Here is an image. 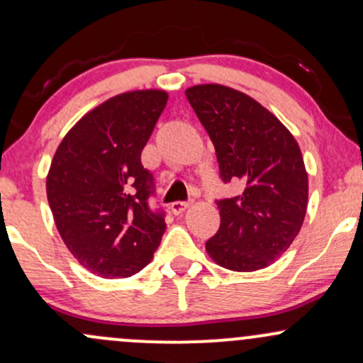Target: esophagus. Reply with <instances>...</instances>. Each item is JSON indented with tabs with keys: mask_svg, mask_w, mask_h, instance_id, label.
<instances>
[{
	"mask_svg": "<svg viewBox=\"0 0 363 363\" xmlns=\"http://www.w3.org/2000/svg\"><path fill=\"white\" fill-rule=\"evenodd\" d=\"M191 203H186V201H174L170 203V210H172L174 215H181L184 213V211L189 208Z\"/></svg>",
	"mask_w": 363,
	"mask_h": 363,
	"instance_id": "esophagus-1",
	"label": "esophagus"
}]
</instances>
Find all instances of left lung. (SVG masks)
<instances>
[{
    "mask_svg": "<svg viewBox=\"0 0 363 363\" xmlns=\"http://www.w3.org/2000/svg\"><path fill=\"white\" fill-rule=\"evenodd\" d=\"M186 97L213 141L223 182H240L242 193L218 199V232L206 252L232 272H257L273 264L301 232L309 179L291 133L266 107L242 91L208 83Z\"/></svg>",
    "mask_w": 363,
    "mask_h": 363,
    "instance_id": "left-lung-1",
    "label": "left lung"
}]
</instances>
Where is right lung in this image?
Returning <instances> with one entry per match:
<instances>
[{"instance_id":"add662e5","label":"right lung","mask_w":363,"mask_h":363,"mask_svg":"<svg viewBox=\"0 0 363 363\" xmlns=\"http://www.w3.org/2000/svg\"><path fill=\"white\" fill-rule=\"evenodd\" d=\"M167 91L135 90L86 112L62 138L45 191L62 242L83 268L128 278L152 261L165 232L150 210L153 176L141 165Z\"/></svg>"}]
</instances>
